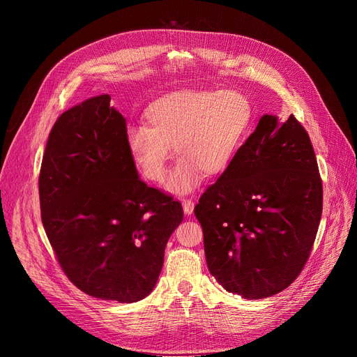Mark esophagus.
<instances>
[{
	"mask_svg": "<svg viewBox=\"0 0 357 357\" xmlns=\"http://www.w3.org/2000/svg\"><path fill=\"white\" fill-rule=\"evenodd\" d=\"M182 208H183V213L185 215H191L194 211V202L190 199L182 200Z\"/></svg>",
	"mask_w": 357,
	"mask_h": 357,
	"instance_id": "34e87169",
	"label": "esophagus"
}]
</instances>
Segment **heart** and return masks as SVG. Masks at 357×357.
<instances>
[{
    "mask_svg": "<svg viewBox=\"0 0 357 357\" xmlns=\"http://www.w3.org/2000/svg\"><path fill=\"white\" fill-rule=\"evenodd\" d=\"M250 100L237 90H183L155 100L146 109V126L128 130L129 154L141 174L160 183L172 149L179 162L167 188L185 194L203 175L216 178L233 166L250 129Z\"/></svg>",
    "mask_w": 357,
    "mask_h": 357,
    "instance_id": "1",
    "label": "heart"
}]
</instances>
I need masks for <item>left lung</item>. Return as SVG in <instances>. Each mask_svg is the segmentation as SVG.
<instances>
[{
  "label": "left lung",
  "instance_id": "8db88e82",
  "mask_svg": "<svg viewBox=\"0 0 357 357\" xmlns=\"http://www.w3.org/2000/svg\"><path fill=\"white\" fill-rule=\"evenodd\" d=\"M321 208L324 187L303 124L294 114L284 123L261 117L194 208L211 274L246 300L282 292L312 254Z\"/></svg>",
  "mask_w": 357,
  "mask_h": 357
}]
</instances>
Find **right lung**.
<instances>
[{
  "mask_svg": "<svg viewBox=\"0 0 357 357\" xmlns=\"http://www.w3.org/2000/svg\"><path fill=\"white\" fill-rule=\"evenodd\" d=\"M100 95L65 111L44 149L41 221L79 291L136 303L154 289L182 204L137 176L126 120Z\"/></svg>",
  "mask_w": 357,
  "mask_h": 357,
  "instance_id": "1",
  "label": "right lung"
}]
</instances>
